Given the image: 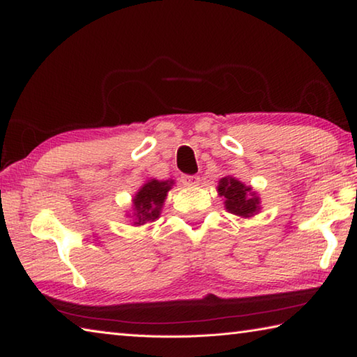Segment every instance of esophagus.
I'll use <instances>...</instances> for the list:
<instances>
[{
	"mask_svg": "<svg viewBox=\"0 0 357 357\" xmlns=\"http://www.w3.org/2000/svg\"><path fill=\"white\" fill-rule=\"evenodd\" d=\"M199 181V176H181V183L186 186H197Z\"/></svg>",
	"mask_w": 357,
	"mask_h": 357,
	"instance_id": "esophagus-1",
	"label": "esophagus"
}]
</instances>
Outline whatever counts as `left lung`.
<instances>
[{
    "label": "left lung",
    "instance_id": "1",
    "mask_svg": "<svg viewBox=\"0 0 357 357\" xmlns=\"http://www.w3.org/2000/svg\"><path fill=\"white\" fill-rule=\"evenodd\" d=\"M218 192L225 200L227 211L236 214V216L250 218L259 211V197L257 192L234 177L227 176L220 178Z\"/></svg>",
    "mask_w": 357,
    "mask_h": 357
}]
</instances>
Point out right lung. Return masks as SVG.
Instances as JSON below:
<instances>
[{
  "instance_id": "right-lung-1",
  "label": "right lung",
  "mask_w": 357,
  "mask_h": 357,
  "mask_svg": "<svg viewBox=\"0 0 357 357\" xmlns=\"http://www.w3.org/2000/svg\"><path fill=\"white\" fill-rule=\"evenodd\" d=\"M172 185V180H147L133 197V211H135L133 216L137 218V222H133V224L143 225L146 222L158 219L161 206H163L167 191L171 190Z\"/></svg>"
}]
</instances>
